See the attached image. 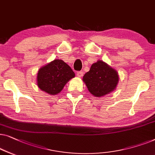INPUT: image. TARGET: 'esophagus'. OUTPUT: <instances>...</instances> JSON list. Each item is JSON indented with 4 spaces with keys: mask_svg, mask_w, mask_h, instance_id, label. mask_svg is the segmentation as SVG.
<instances>
[{
    "mask_svg": "<svg viewBox=\"0 0 155 155\" xmlns=\"http://www.w3.org/2000/svg\"><path fill=\"white\" fill-rule=\"evenodd\" d=\"M77 75L78 77H83V71H78L77 72Z\"/></svg>",
    "mask_w": 155,
    "mask_h": 155,
    "instance_id": "1",
    "label": "esophagus"
}]
</instances>
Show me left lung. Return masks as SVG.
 <instances>
[{
	"label": "left lung",
	"instance_id": "1",
	"mask_svg": "<svg viewBox=\"0 0 155 155\" xmlns=\"http://www.w3.org/2000/svg\"><path fill=\"white\" fill-rule=\"evenodd\" d=\"M83 81L89 92L96 97L108 94L116 88L119 81L118 73L105 62L98 60L91 65Z\"/></svg>",
	"mask_w": 155,
	"mask_h": 155
}]
</instances>
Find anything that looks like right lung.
I'll return each instance as SVG.
<instances>
[{
  "instance_id": "right-lung-1",
  "label": "right lung",
  "mask_w": 155,
  "mask_h": 155,
  "mask_svg": "<svg viewBox=\"0 0 155 155\" xmlns=\"http://www.w3.org/2000/svg\"><path fill=\"white\" fill-rule=\"evenodd\" d=\"M74 77L71 67L64 61L57 59L39 69L37 84L41 90L50 95H56Z\"/></svg>"
}]
</instances>
